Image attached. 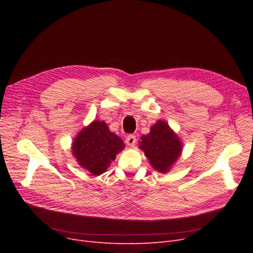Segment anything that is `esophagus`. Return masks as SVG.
I'll list each match as a JSON object with an SVG mask.
<instances>
[{
    "label": "esophagus",
    "mask_w": 253,
    "mask_h": 253,
    "mask_svg": "<svg viewBox=\"0 0 253 253\" xmlns=\"http://www.w3.org/2000/svg\"><path fill=\"white\" fill-rule=\"evenodd\" d=\"M126 141L127 143V145H129V147H134L136 143V137L134 135H128L126 138Z\"/></svg>",
    "instance_id": "esophagus-1"
}]
</instances>
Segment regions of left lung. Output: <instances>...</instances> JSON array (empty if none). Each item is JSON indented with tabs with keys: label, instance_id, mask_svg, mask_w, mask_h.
Wrapping results in <instances>:
<instances>
[{
	"label": "left lung",
	"instance_id": "8db88e82",
	"mask_svg": "<svg viewBox=\"0 0 253 253\" xmlns=\"http://www.w3.org/2000/svg\"><path fill=\"white\" fill-rule=\"evenodd\" d=\"M139 143V149L144 152L153 169L163 174L172 169L183 149L178 135L164 120L153 125L150 133L140 137Z\"/></svg>",
	"mask_w": 253,
	"mask_h": 253
}]
</instances>
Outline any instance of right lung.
<instances>
[{"label": "right lung", "mask_w": 253, "mask_h": 253, "mask_svg": "<svg viewBox=\"0 0 253 253\" xmlns=\"http://www.w3.org/2000/svg\"><path fill=\"white\" fill-rule=\"evenodd\" d=\"M125 145L124 140L111 132L104 121L94 120L75 137L72 152L82 169L99 176L108 170Z\"/></svg>", "instance_id": "1"}]
</instances>
